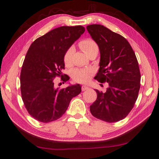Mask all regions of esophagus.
Listing matches in <instances>:
<instances>
[{
  "mask_svg": "<svg viewBox=\"0 0 159 159\" xmlns=\"http://www.w3.org/2000/svg\"><path fill=\"white\" fill-rule=\"evenodd\" d=\"M81 89H82V91H85V90H89V88H88V86H86V85H83Z\"/></svg>",
  "mask_w": 159,
  "mask_h": 159,
  "instance_id": "obj_1",
  "label": "esophagus"
}]
</instances>
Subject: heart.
I'll list each match as a JSON object with an SVG mask.
<instances>
[{
  "label": "heart",
  "mask_w": 159,
  "mask_h": 159,
  "mask_svg": "<svg viewBox=\"0 0 159 159\" xmlns=\"http://www.w3.org/2000/svg\"><path fill=\"white\" fill-rule=\"evenodd\" d=\"M79 45L81 49L87 54L89 53L91 51L95 49H98V46L96 43L93 40L90 39H87L83 40L82 41L80 42ZM74 48L71 47L69 48L64 55V61L66 65H70L72 62L73 60V56L74 53ZM91 74L90 70L83 69H75L72 71L71 76L73 79L75 81L80 82V83H85L89 80Z\"/></svg>",
  "instance_id": "b5f03b06"
}]
</instances>
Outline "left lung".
Returning <instances> with one entry per match:
<instances>
[{
    "label": "left lung",
    "instance_id": "left-lung-1",
    "mask_svg": "<svg viewBox=\"0 0 159 159\" xmlns=\"http://www.w3.org/2000/svg\"><path fill=\"white\" fill-rule=\"evenodd\" d=\"M86 28L100 53L95 79L109 83L105 93L95 89L98 98L90 107V112L104 121H119L133 108L140 88L141 75L135 54L124 37L104 26L91 25Z\"/></svg>",
    "mask_w": 159,
    "mask_h": 159
}]
</instances>
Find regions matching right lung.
Returning <instances> with one entry per match:
<instances>
[{"instance_id":"obj_1","label":"right lung","mask_w":159,"mask_h":159,"mask_svg":"<svg viewBox=\"0 0 159 159\" xmlns=\"http://www.w3.org/2000/svg\"><path fill=\"white\" fill-rule=\"evenodd\" d=\"M85 32L82 26H60L38 38L26 53L20 75L21 93L26 110L43 123L60 118L71 99L81 92L79 84L60 90L54 85L56 76L62 78L66 50Z\"/></svg>"}]
</instances>
